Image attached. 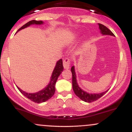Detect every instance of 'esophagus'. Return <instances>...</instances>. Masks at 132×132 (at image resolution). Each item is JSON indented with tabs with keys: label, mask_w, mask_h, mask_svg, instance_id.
Listing matches in <instances>:
<instances>
[{
	"label": "esophagus",
	"mask_w": 132,
	"mask_h": 132,
	"mask_svg": "<svg viewBox=\"0 0 132 132\" xmlns=\"http://www.w3.org/2000/svg\"><path fill=\"white\" fill-rule=\"evenodd\" d=\"M70 63L71 61L68 57L65 58L63 60V66H64V69H69V67H70Z\"/></svg>",
	"instance_id": "obj_1"
}]
</instances>
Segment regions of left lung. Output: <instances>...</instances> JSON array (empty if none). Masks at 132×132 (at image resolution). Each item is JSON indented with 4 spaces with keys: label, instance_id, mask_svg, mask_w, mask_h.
Here are the masks:
<instances>
[{
    "label": "left lung",
    "instance_id": "obj_1",
    "mask_svg": "<svg viewBox=\"0 0 132 132\" xmlns=\"http://www.w3.org/2000/svg\"><path fill=\"white\" fill-rule=\"evenodd\" d=\"M99 29L101 30V32L102 35H111L115 36L114 34L110 30L107 28L105 26H104L102 24L99 23ZM71 72H72V88H73L74 92L75 94L81 99L82 101H84L86 102H92L94 101H97L102 97L108 91V90H106L105 92H103L102 93L100 94H89L82 89L79 87L78 82L76 81V76L75 70V66H72L71 69Z\"/></svg>",
    "mask_w": 132,
    "mask_h": 132
}]
</instances>
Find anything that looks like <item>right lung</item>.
Wrapping results in <instances>:
<instances>
[{"label": "right lung", "instance_id": "add662e5", "mask_svg": "<svg viewBox=\"0 0 132 132\" xmlns=\"http://www.w3.org/2000/svg\"><path fill=\"white\" fill-rule=\"evenodd\" d=\"M43 22L42 21H37L33 20L30 21L26 24L21 27L20 29L18 30L17 31H20L22 29L26 28L27 27H29L30 25H33V24H36V25H41L43 24ZM63 60L62 59L59 60L56 63L55 68H54L53 71L52 75H51V80L48 85L43 89V90H40V91L36 92V93H27V92L23 91L22 89H20L19 87L17 88L20 90V92L23 95H25L27 98L30 99V101H33V102L35 103H42L44 102L45 101H48L50 98L52 97L53 95H54V92H55V84L56 82V81L58 78L59 76L61 73L62 71H63Z\"/></svg>", "mask_w": 132, "mask_h": 132}]
</instances>
